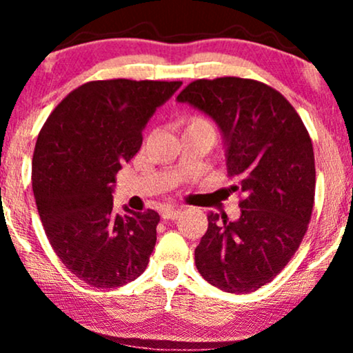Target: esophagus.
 I'll return each mask as SVG.
<instances>
[{
	"label": "esophagus",
	"mask_w": 353,
	"mask_h": 353,
	"mask_svg": "<svg viewBox=\"0 0 353 353\" xmlns=\"http://www.w3.org/2000/svg\"><path fill=\"white\" fill-rule=\"evenodd\" d=\"M179 214H181V210L176 208H164L163 210H161V216H163V219H176Z\"/></svg>",
	"instance_id": "obj_1"
}]
</instances>
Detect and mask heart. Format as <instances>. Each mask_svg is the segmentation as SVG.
<instances>
[{
    "label": "heart",
    "mask_w": 353,
    "mask_h": 353,
    "mask_svg": "<svg viewBox=\"0 0 353 353\" xmlns=\"http://www.w3.org/2000/svg\"><path fill=\"white\" fill-rule=\"evenodd\" d=\"M204 125V128H209V129H212L210 128V124L208 123V121H204V119H201V117H194L192 121H190L189 123V125Z\"/></svg>",
    "instance_id": "1"
}]
</instances>
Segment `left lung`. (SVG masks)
<instances>
[{
  "mask_svg": "<svg viewBox=\"0 0 353 353\" xmlns=\"http://www.w3.org/2000/svg\"><path fill=\"white\" fill-rule=\"evenodd\" d=\"M221 131L230 190L241 216H208L196 247L202 277L230 294H249L277 275L307 232L314 208V148L301 116L279 91L242 78L197 79L177 96Z\"/></svg>",
  "mask_w": 353,
  "mask_h": 353,
  "instance_id": "obj_1",
  "label": "left lung"
}]
</instances>
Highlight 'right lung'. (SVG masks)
Wrapping results in <instances>:
<instances>
[{"label":"right lung","instance_id":"1","mask_svg":"<svg viewBox=\"0 0 353 353\" xmlns=\"http://www.w3.org/2000/svg\"><path fill=\"white\" fill-rule=\"evenodd\" d=\"M181 81H91L44 123L33 156V192L48 241L76 277L114 289L144 272L156 245V210H112L116 174L143 144L156 109Z\"/></svg>","mask_w":353,"mask_h":353}]
</instances>
